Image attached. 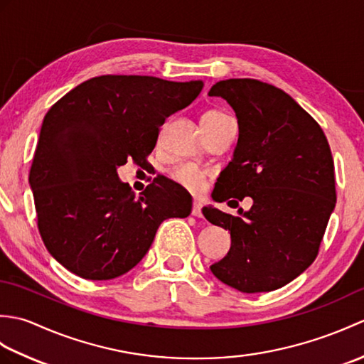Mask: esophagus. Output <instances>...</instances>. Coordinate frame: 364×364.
<instances>
[{"label":"esophagus","instance_id":"34e87169","mask_svg":"<svg viewBox=\"0 0 364 364\" xmlns=\"http://www.w3.org/2000/svg\"><path fill=\"white\" fill-rule=\"evenodd\" d=\"M192 215H196V218H202V203L197 202L194 200V203H192Z\"/></svg>","mask_w":364,"mask_h":364}]
</instances>
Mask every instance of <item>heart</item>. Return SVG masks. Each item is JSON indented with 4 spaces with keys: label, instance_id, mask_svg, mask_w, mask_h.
Instances as JSON below:
<instances>
[{
    "label": "heart",
    "instance_id": "1",
    "mask_svg": "<svg viewBox=\"0 0 364 364\" xmlns=\"http://www.w3.org/2000/svg\"><path fill=\"white\" fill-rule=\"evenodd\" d=\"M223 117H227L223 112L208 111L202 115V123H213V122H218ZM170 176H172V180L178 184V186H181L189 192H198V191H202L203 184H205L206 172H203L202 168H198L194 164H181L172 170Z\"/></svg>",
    "mask_w": 364,
    "mask_h": 364
}]
</instances>
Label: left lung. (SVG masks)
<instances>
[{
  "label": "left lung",
  "mask_w": 364,
  "mask_h": 364,
  "mask_svg": "<svg viewBox=\"0 0 364 364\" xmlns=\"http://www.w3.org/2000/svg\"><path fill=\"white\" fill-rule=\"evenodd\" d=\"M233 107L239 137L222 170L214 202L252 197L236 215L203 208L213 225L230 231L231 247L210 267L241 292L282 288L311 266L336 205L335 166L322 128L286 92L250 78L211 87Z\"/></svg>",
  "instance_id": "8db88e82"
}]
</instances>
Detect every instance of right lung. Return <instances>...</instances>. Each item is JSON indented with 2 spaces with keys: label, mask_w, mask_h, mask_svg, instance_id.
Instances as JSON below:
<instances>
[{
  "label": "right lung",
  "mask_w": 364,
  "mask_h": 364,
  "mask_svg": "<svg viewBox=\"0 0 364 364\" xmlns=\"http://www.w3.org/2000/svg\"><path fill=\"white\" fill-rule=\"evenodd\" d=\"M203 81L103 75L81 82L46 112L29 173L38 231L51 257L86 280L127 274L168 218L192 198L167 178L136 196L117 168L145 161L168 115L189 106Z\"/></svg>",
  "instance_id": "add662e5"
}]
</instances>
